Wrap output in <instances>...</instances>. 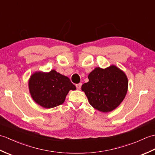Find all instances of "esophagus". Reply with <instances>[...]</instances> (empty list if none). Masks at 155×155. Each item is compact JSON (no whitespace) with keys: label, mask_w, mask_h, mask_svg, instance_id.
<instances>
[{"label":"esophagus","mask_w":155,"mask_h":155,"mask_svg":"<svg viewBox=\"0 0 155 155\" xmlns=\"http://www.w3.org/2000/svg\"><path fill=\"white\" fill-rule=\"evenodd\" d=\"M81 86H82V83H79V84H76V87H77V90H80L81 88Z\"/></svg>","instance_id":"esophagus-1"}]
</instances>
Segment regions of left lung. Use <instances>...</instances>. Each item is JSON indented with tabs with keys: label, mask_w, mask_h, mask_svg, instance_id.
<instances>
[{
	"label": "left lung",
	"mask_w": 155,
	"mask_h": 155,
	"mask_svg": "<svg viewBox=\"0 0 155 155\" xmlns=\"http://www.w3.org/2000/svg\"><path fill=\"white\" fill-rule=\"evenodd\" d=\"M88 78L89 81L82 85L81 89L95 109L108 113L124 100L128 91V78L116 66L104 69L95 68Z\"/></svg>",
	"instance_id": "1"
}]
</instances>
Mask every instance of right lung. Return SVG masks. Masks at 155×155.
I'll list each match as a JSON object with an SVG mask.
<instances>
[{
    "label": "right lung",
    "mask_w": 155,
    "mask_h": 155,
    "mask_svg": "<svg viewBox=\"0 0 155 155\" xmlns=\"http://www.w3.org/2000/svg\"><path fill=\"white\" fill-rule=\"evenodd\" d=\"M28 88L35 103L51 108L63 103L69 91H74L76 87L67 77L52 70L32 74L28 81Z\"/></svg>",
    "instance_id": "right-lung-1"
}]
</instances>
